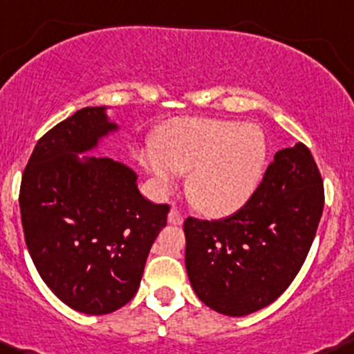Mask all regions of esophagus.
<instances>
[{
	"label": "esophagus",
	"instance_id": "34e87169",
	"mask_svg": "<svg viewBox=\"0 0 354 354\" xmlns=\"http://www.w3.org/2000/svg\"><path fill=\"white\" fill-rule=\"evenodd\" d=\"M169 223H172V225H182V223H184V216H182V213H180V209H178V207L174 206L172 209H170Z\"/></svg>",
	"mask_w": 354,
	"mask_h": 354
}]
</instances>
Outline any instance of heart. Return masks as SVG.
I'll list each match as a JSON object with an SVG mask.
<instances>
[{
  "mask_svg": "<svg viewBox=\"0 0 354 354\" xmlns=\"http://www.w3.org/2000/svg\"><path fill=\"white\" fill-rule=\"evenodd\" d=\"M266 140L256 126L239 121L185 118L158 136V148L141 153V162L160 189L174 187L191 172L189 194L211 216H225L249 201L266 169Z\"/></svg>",
  "mask_w": 354,
  "mask_h": 354,
  "instance_id": "obj_1",
  "label": "heart"
}]
</instances>
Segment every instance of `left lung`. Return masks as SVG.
<instances>
[{"mask_svg": "<svg viewBox=\"0 0 354 354\" xmlns=\"http://www.w3.org/2000/svg\"><path fill=\"white\" fill-rule=\"evenodd\" d=\"M322 209V176L298 143L276 153L236 213L211 221L189 216L185 269L199 300L230 317L272 304L304 266Z\"/></svg>", "mask_w": 354, "mask_h": 354, "instance_id": "8db88e82", "label": "left lung"}]
</instances>
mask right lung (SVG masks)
Here are the masks:
<instances>
[{
    "instance_id": "1",
    "label": "right lung",
    "mask_w": 354,
    "mask_h": 354,
    "mask_svg": "<svg viewBox=\"0 0 354 354\" xmlns=\"http://www.w3.org/2000/svg\"><path fill=\"white\" fill-rule=\"evenodd\" d=\"M115 124L85 107L37 141L20 184L25 243L39 274L63 304L90 315L136 295L169 204L141 196L136 174L109 156L80 162Z\"/></svg>"
}]
</instances>
